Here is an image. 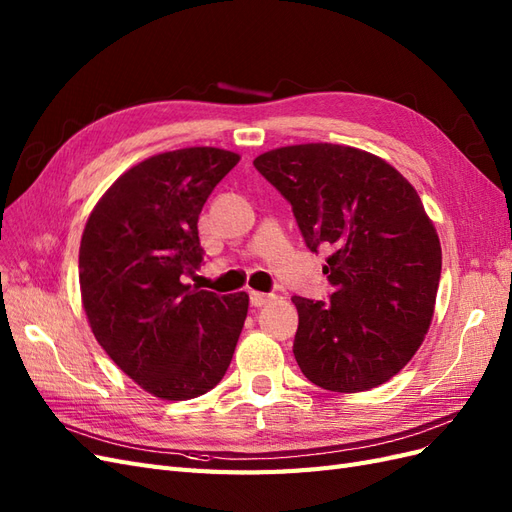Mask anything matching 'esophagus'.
Segmentation results:
<instances>
[{
    "instance_id": "obj_1",
    "label": "esophagus",
    "mask_w": 512,
    "mask_h": 512,
    "mask_svg": "<svg viewBox=\"0 0 512 512\" xmlns=\"http://www.w3.org/2000/svg\"><path fill=\"white\" fill-rule=\"evenodd\" d=\"M273 299H275V294H265V292H256V290L250 292V303H252L254 307L267 305V303H271Z\"/></svg>"
}]
</instances>
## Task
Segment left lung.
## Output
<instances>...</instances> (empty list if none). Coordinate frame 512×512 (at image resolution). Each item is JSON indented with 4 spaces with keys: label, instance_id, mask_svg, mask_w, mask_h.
<instances>
[{
    "label": "left lung",
    "instance_id": "8db88e82",
    "mask_svg": "<svg viewBox=\"0 0 512 512\" xmlns=\"http://www.w3.org/2000/svg\"><path fill=\"white\" fill-rule=\"evenodd\" d=\"M258 173L292 205L305 245L329 247V301L292 297L294 359L320 389H376L408 365L433 318L442 247L421 196L382 158L307 143L271 149Z\"/></svg>",
    "mask_w": 512,
    "mask_h": 512
}]
</instances>
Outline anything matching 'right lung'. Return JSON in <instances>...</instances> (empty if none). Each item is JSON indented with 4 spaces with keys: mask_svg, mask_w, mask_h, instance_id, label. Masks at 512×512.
<instances>
[{
    "mask_svg": "<svg viewBox=\"0 0 512 512\" xmlns=\"http://www.w3.org/2000/svg\"><path fill=\"white\" fill-rule=\"evenodd\" d=\"M239 153L185 147L126 170L91 211L79 250L83 307L98 344L151 395L183 401L218 384L250 297L185 284L203 262L198 215Z\"/></svg>",
    "mask_w": 512,
    "mask_h": 512,
    "instance_id": "obj_1",
    "label": "right lung"
}]
</instances>
